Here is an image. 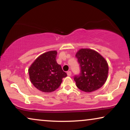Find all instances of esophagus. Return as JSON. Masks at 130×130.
<instances>
[{
  "label": "esophagus",
  "instance_id": "esophagus-1",
  "mask_svg": "<svg viewBox=\"0 0 130 130\" xmlns=\"http://www.w3.org/2000/svg\"><path fill=\"white\" fill-rule=\"evenodd\" d=\"M67 75L68 76H70L71 75V72L70 71H67Z\"/></svg>",
  "mask_w": 130,
  "mask_h": 130
}]
</instances>
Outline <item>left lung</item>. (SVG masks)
<instances>
[{"label": "left lung", "mask_w": 130, "mask_h": 130, "mask_svg": "<svg viewBox=\"0 0 130 130\" xmlns=\"http://www.w3.org/2000/svg\"><path fill=\"white\" fill-rule=\"evenodd\" d=\"M76 57L80 68L79 74L74 77L77 87L85 92H91L102 87L108 78L109 70L103 57L90 49H80Z\"/></svg>", "instance_id": "left-lung-1"}]
</instances>
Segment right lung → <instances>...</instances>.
I'll return each mask as SVG.
<instances>
[{
	"label": "right lung",
	"mask_w": 130,
	"mask_h": 130,
	"mask_svg": "<svg viewBox=\"0 0 130 130\" xmlns=\"http://www.w3.org/2000/svg\"><path fill=\"white\" fill-rule=\"evenodd\" d=\"M56 51H51L40 56L29 68L32 84L43 92H52L57 89L62 79L67 76L56 62Z\"/></svg>",
	"instance_id": "add662e5"
}]
</instances>
